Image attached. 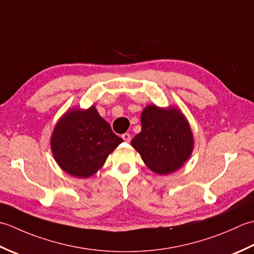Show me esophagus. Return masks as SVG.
Wrapping results in <instances>:
<instances>
[{"label":"esophagus","mask_w":254,"mask_h":254,"mask_svg":"<svg viewBox=\"0 0 254 254\" xmlns=\"http://www.w3.org/2000/svg\"><path fill=\"white\" fill-rule=\"evenodd\" d=\"M122 138L124 139V141H126V142H130V140H131V134H130V133H128V132H126V133H124V134H123Z\"/></svg>","instance_id":"esophagus-1"}]
</instances>
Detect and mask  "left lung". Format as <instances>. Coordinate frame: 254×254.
Returning a JSON list of instances; mask_svg holds the SVG:
<instances>
[{
    "instance_id": "left-lung-1",
    "label": "left lung",
    "mask_w": 254,
    "mask_h": 254,
    "mask_svg": "<svg viewBox=\"0 0 254 254\" xmlns=\"http://www.w3.org/2000/svg\"><path fill=\"white\" fill-rule=\"evenodd\" d=\"M142 129L131 140L147 167L158 174L180 169L193 150L188 121L177 108L149 105L141 114Z\"/></svg>"
}]
</instances>
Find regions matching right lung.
<instances>
[{"instance_id": "right-lung-1", "label": "right lung", "mask_w": 254, "mask_h": 254, "mask_svg": "<svg viewBox=\"0 0 254 254\" xmlns=\"http://www.w3.org/2000/svg\"><path fill=\"white\" fill-rule=\"evenodd\" d=\"M50 142L60 168L72 177L85 179L104 164L123 139L92 106L65 113L55 127Z\"/></svg>"}]
</instances>
